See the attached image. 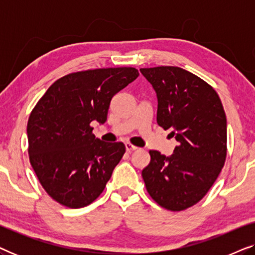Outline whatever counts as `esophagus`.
Returning a JSON list of instances; mask_svg holds the SVG:
<instances>
[{"instance_id": "esophagus-1", "label": "esophagus", "mask_w": 255, "mask_h": 255, "mask_svg": "<svg viewBox=\"0 0 255 255\" xmlns=\"http://www.w3.org/2000/svg\"><path fill=\"white\" fill-rule=\"evenodd\" d=\"M125 148H127L128 152H132V151H135V149H138L137 146L132 145L130 142H127V144H125Z\"/></svg>"}]
</instances>
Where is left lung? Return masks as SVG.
<instances>
[{
	"instance_id": "1",
	"label": "left lung",
	"mask_w": 255,
	"mask_h": 255,
	"mask_svg": "<svg viewBox=\"0 0 255 255\" xmlns=\"http://www.w3.org/2000/svg\"><path fill=\"white\" fill-rule=\"evenodd\" d=\"M140 72L158 97L156 122L179 142L170 156L149 151L142 179L160 207L186 210L205 196L225 163L224 108L216 90L186 69L160 66Z\"/></svg>"
}]
</instances>
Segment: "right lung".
I'll return each instance as SVG.
<instances>
[{"mask_svg":"<svg viewBox=\"0 0 255 255\" xmlns=\"http://www.w3.org/2000/svg\"><path fill=\"white\" fill-rule=\"evenodd\" d=\"M133 67L97 68L58 79L31 111L29 158L45 191L78 209L102 194L125 153L123 142H106L90 123L107 121L110 101L138 78Z\"/></svg>","mask_w":255,"mask_h":255,"instance_id":"add662e5","label":"right lung"}]
</instances>
